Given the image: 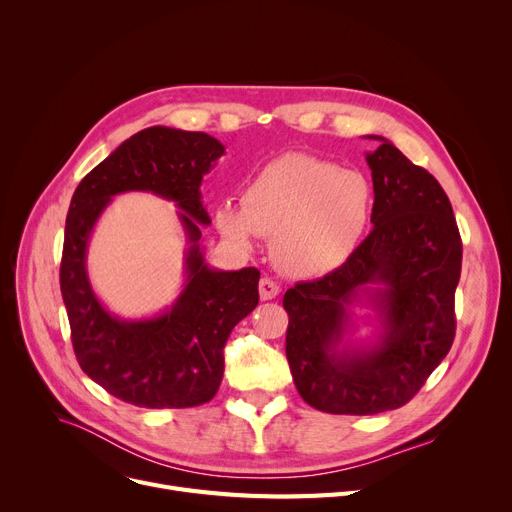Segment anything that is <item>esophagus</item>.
I'll list each match as a JSON object with an SVG mask.
<instances>
[{
    "instance_id": "34e87169",
    "label": "esophagus",
    "mask_w": 512,
    "mask_h": 512,
    "mask_svg": "<svg viewBox=\"0 0 512 512\" xmlns=\"http://www.w3.org/2000/svg\"><path fill=\"white\" fill-rule=\"evenodd\" d=\"M259 294H261L263 301H272V299H276L278 294H280V284L274 282L272 278H261Z\"/></svg>"
}]
</instances>
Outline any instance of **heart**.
<instances>
[{
  "label": "heart",
  "mask_w": 512,
  "mask_h": 512,
  "mask_svg": "<svg viewBox=\"0 0 512 512\" xmlns=\"http://www.w3.org/2000/svg\"><path fill=\"white\" fill-rule=\"evenodd\" d=\"M373 186L357 170L309 153H284L247 180L240 205L218 203L220 234L251 249L272 236V255L290 276H326L351 259L369 230Z\"/></svg>",
  "instance_id": "1"
}]
</instances>
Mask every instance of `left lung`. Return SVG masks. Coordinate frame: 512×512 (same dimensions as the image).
I'll use <instances>...</instances> for the list:
<instances>
[{
    "instance_id": "left-lung-1",
    "label": "left lung",
    "mask_w": 512,
    "mask_h": 512,
    "mask_svg": "<svg viewBox=\"0 0 512 512\" xmlns=\"http://www.w3.org/2000/svg\"><path fill=\"white\" fill-rule=\"evenodd\" d=\"M365 139L380 143L365 153L373 230L338 270L284 294L294 386L307 405L334 415L407 405L448 355L456 330L463 245L444 188L388 139ZM357 306L374 315L369 337L356 336Z\"/></svg>"
}]
</instances>
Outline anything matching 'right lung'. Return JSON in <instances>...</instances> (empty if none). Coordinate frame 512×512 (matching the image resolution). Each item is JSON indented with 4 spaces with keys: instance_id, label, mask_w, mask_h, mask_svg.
<instances>
[{
    "instance_id": "add662e5",
    "label": "right lung",
    "mask_w": 512,
    "mask_h": 512,
    "mask_svg": "<svg viewBox=\"0 0 512 512\" xmlns=\"http://www.w3.org/2000/svg\"><path fill=\"white\" fill-rule=\"evenodd\" d=\"M224 151L205 132L151 126L116 147L72 195L60 267L72 346L80 369L128 405L184 409L211 400L224 375L230 332L259 303V270H213L201 247V226L211 224L201 184ZM122 192L174 200L187 236L183 290L151 318L112 314L98 301L86 272L90 234Z\"/></svg>"
}]
</instances>
